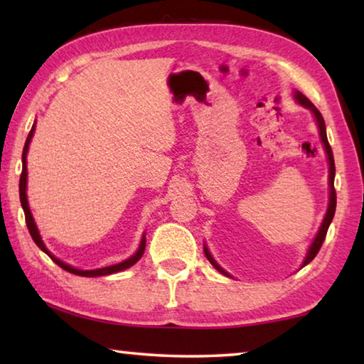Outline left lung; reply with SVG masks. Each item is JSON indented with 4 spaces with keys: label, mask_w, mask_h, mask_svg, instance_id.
<instances>
[{
    "label": "left lung",
    "mask_w": 364,
    "mask_h": 364,
    "mask_svg": "<svg viewBox=\"0 0 364 364\" xmlns=\"http://www.w3.org/2000/svg\"><path fill=\"white\" fill-rule=\"evenodd\" d=\"M295 100H297V101L301 104V106H305V107H308V109H311V112L315 114V119H316V122H318V128H319V134H321V141H323V144H324V149H326V152H328V160H329V186H331L329 207H328V212H326V217H324V220H323V225H321V228H319L318 236L315 237V241H313L310 250H308V255H306L305 262H304V267H305V264L310 263V262L313 260V258L316 257V254L319 252V249H321V245H323L324 239H326V234H328V230H329L331 221H332V218H334V213H336V204H337V196H336V189H334L336 165H334V156H332V149H331V146H329L328 136H326V125H324V119H323L321 112H319V110H318L315 106H313L311 101L308 100L306 96L301 95L300 91H295ZM204 252H205V255H207V258H208V262H210V263L213 264V267L220 271V273H223L225 276H230V274L226 273V271H225L223 268H220V267H218L217 262L213 260L212 255L208 254V250H207V249H204Z\"/></svg>",
    "instance_id": "left-lung-1"
}]
</instances>
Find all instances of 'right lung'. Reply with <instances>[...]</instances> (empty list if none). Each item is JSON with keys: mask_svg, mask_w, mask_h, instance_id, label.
Wrapping results in <instances>:
<instances>
[{"mask_svg": "<svg viewBox=\"0 0 364 364\" xmlns=\"http://www.w3.org/2000/svg\"><path fill=\"white\" fill-rule=\"evenodd\" d=\"M33 132H35V125L32 127V130H30L28 133V138L26 141V146H23V152H22V173H21V181H19V196H21V204H22V208H23V213H26V223H27V228H28V232L30 236H32V239L35 241V244L38 245V247L45 252V254L51 258V260L59 264L60 268L69 271V273L72 274H77V276H85V278H96V276H107V274H112V273H119V271H123L127 268L133 267L134 263H136L141 257H143L144 254V249H146V237L141 239V245L136 254H134L133 257L128 258V260L122 262V263H117V264H112V267H106V268H100V269H88V271H83V269H75L72 268L70 264H67L64 262H60L59 258H56L54 255H51L48 252V249L45 247V244H43L40 234H38V230H36L35 226V221H33V217L32 213H30V208H28V202H27V194H26V189H27V151H28V143L30 139H32L33 136Z\"/></svg>", "mask_w": 364, "mask_h": 364, "instance_id": "1", "label": "right lung"}]
</instances>
